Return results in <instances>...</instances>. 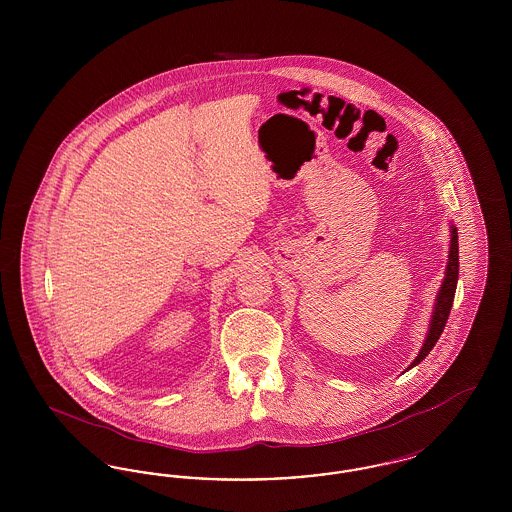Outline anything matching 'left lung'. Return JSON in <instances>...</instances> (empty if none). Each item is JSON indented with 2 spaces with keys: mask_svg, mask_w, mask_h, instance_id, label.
I'll use <instances>...</instances> for the list:
<instances>
[{
  "mask_svg": "<svg viewBox=\"0 0 512 512\" xmlns=\"http://www.w3.org/2000/svg\"><path fill=\"white\" fill-rule=\"evenodd\" d=\"M451 228V244H449V259H447V267H445V276L441 282L438 295H436V303H434V311H432V318L428 324V334L424 338V343L416 355L411 365L407 366V370H411L413 366L422 363L428 353L434 349L436 341L439 340L445 322L451 313L453 307V299H455V292H457V280H459V236H457V228L455 224L449 226ZM405 370V372H407Z\"/></svg>",
  "mask_w": 512,
  "mask_h": 512,
  "instance_id": "8db88e82",
  "label": "left lung"
}]
</instances>
